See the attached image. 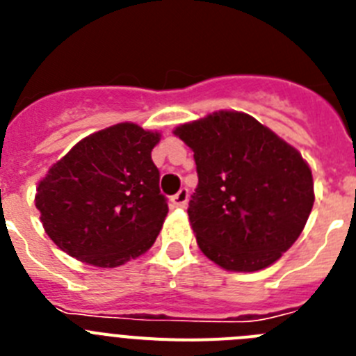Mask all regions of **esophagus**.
Listing matches in <instances>:
<instances>
[{
  "label": "esophagus",
  "mask_w": 356,
  "mask_h": 356,
  "mask_svg": "<svg viewBox=\"0 0 356 356\" xmlns=\"http://www.w3.org/2000/svg\"><path fill=\"white\" fill-rule=\"evenodd\" d=\"M188 201V191L187 188H180L175 196L171 197V205L176 207V209H184Z\"/></svg>",
  "instance_id": "esophagus-1"
}]
</instances>
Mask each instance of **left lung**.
I'll return each mask as SVG.
<instances>
[{
  "label": "left lung",
  "instance_id": "8db88e82",
  "mask_svg": "<svg viewBox=\"0 0 356 356\" xmlns=\"http://www.w3.org/2000/svg\"><path fill=\"white\" fill-rule=\"evenodd\" d=\"M175 134L194 151L197 187L187 213L200 250L228 271L276 262L314 205L312 171L300 153L241 112H216Z\"/></svg>",
  "mask_w": 356,
  "mask_h": 356
}]
</instances>
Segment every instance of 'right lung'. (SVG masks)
I'll return each instance as SVG.
<instances>
[{
    "mask_svg": "<svg viewBox=\"0 0 356 356\" xmlns=\"http://www.w3.org/2000/svg\"><path fill=\"white\" fill-rule=\"evenodd\" d=\"M160 135L134 122L85 137L37 187L46 234L74 259L118 267L149 250L168 216L151 149Z\"/></svg>",
    "mask_w": 356,
    "mask_h": 356,
    "instance_id": "right-lung-1",
    "label": "right lung"
}]
</instances>
